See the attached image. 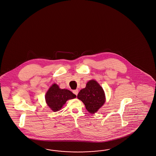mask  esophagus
<instances>
[{"label": "esophagus", "instance_id": "obj_1", "mask_svg": "<svg viewBox=\"0 0 156 156\" xmlns=\"http://www.w3.org/2000/svg\"><path fill=\"white\" fill-rule=\"evenodd\" d=\"M73 93L75 94V95L77 96V94H78V93H79V90H75L73 91Z\"/></svg>", "mask_w": 156, "mask_h": 156}]
</instances>
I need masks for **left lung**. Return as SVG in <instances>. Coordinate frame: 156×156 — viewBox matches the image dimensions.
Wrapping results in <instances>:
<instances>
[{"mask_svg":"<svg viewBox=\"0 0 156 156\" xmlns=\"http://www.w3.org/2000/svg\"><path fill=\"white\" fill-rule=\"evenodd\" d=\"M77 98L84 104L90 113H95L105 101L103 89L95 80L88 81L86 87L80 91Z\"/></svg>","mask_w":156,"mask_h":156,"instance_id":"obj_1","label":"left lung"}]
</instances>
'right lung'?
Wrapping results in <instances>:
<instances>
[{
	"mask_svg": "<svg viewBox=\"0 0 156 156\" xmlns=\"http://www.w3.org/2000/svg\"><path fill=\"white\" fill-rule=\"evenodd\" d=\"M76 97L72 91L66 89H60L57 84H54L48 90L45 100L49 108L53 111H57L61 109L67 100L75 98Z\"/></svg>",
	"mask_w": 156,
	"mask_h": 156,
	"instance_id": "obj_1",
	"label": "right lung"
}]
</instances>
